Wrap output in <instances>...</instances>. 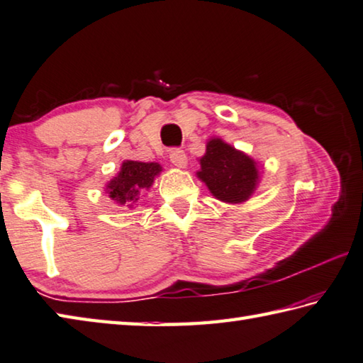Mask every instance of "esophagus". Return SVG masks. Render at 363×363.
Masks as SVG:
<instances>
[{
    "instance_id": "1",
    "label": "esophagus",
    "mask_w": 363,
    "mask_h": 363,
    "mask_svg": "<svg viewBox=\"0 0 363 363\" xmlns=\"http://www.w3.org/2000/svg\"><path fill=\"white\" fill-rule=\"evenodd\" d=\"M169 160H172L173 165L177 168H186L189 163L186 152L181 151V149H173V151L169 152Z\"/></svg>"
}]
</instances>
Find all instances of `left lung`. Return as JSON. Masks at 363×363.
Here are the masks:
<instances>
[{"instance_id": "1", "label": "left lung", "mask_w": 363, "mask_h": 363, "mask_svg": "<svg viewBox=\"0 0 363 363\" xmlns=\"http://www.w3.org/2000/svg\"><path fill=\"white\" fill-rule=\"evenodd\" d=\"M200 167L196 177L222 203H245L259 184L258 162L218 137L208 140Z\"/></svg>"}]
</instances>
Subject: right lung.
<instances>
[{
  "mask_svg": "<svg viewBox=\"0 0 363 363\" xmlns=\"http://www.w3.org/2000/svg\"><path fill=\"white\" fill-rule=\"evenodd\" d=\"M162 173V165L157 162L124 160L116 176L105 184V194L116 206L133 209L140 195L152 187L155 177Z\"/></svg>",
  "mask_w": 363,
  "mask_h": 363,
  "instance_id": "obj_1",
  "label": "right lung"
}]
</instances>
